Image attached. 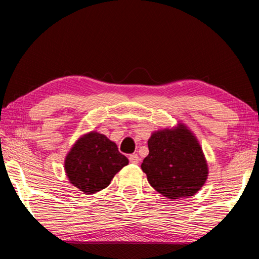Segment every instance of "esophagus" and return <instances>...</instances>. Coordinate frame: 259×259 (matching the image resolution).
<instances>
[{
    "instance_id": "1",
    "label": "esophagus",
    "mask_w": 259,
    "mask_h": 259,
    "mask_svg": "<svg viewBox=\"0 0 259 259\" xmlns=\"http://www.w3.org/2000/svg\"><path fill=\"white\" fill-rule=\"evenodd\" d=\"M129 161L131 163H138L139 162V157L136 153H133V155L129 156Z\"/></svg>"
}]
</instances>
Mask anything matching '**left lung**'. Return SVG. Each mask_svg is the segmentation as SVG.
I'll return each mask as SVG.
<instances>
[{
  "instance_id": "left-lung-1",
  "label": "left lung",
  "mask_w": 259,
  "mask_h": 259,
  "mask_svg": "<svg viewBox=\"0 0 259 259\" xmlns=\"http://www.w3.org/2000/svg\"><path fill=\"white\" fill-rule=\"evenodd\" d=\"M148 155L141 163L148 181L170 199L195 195L205 184L207 163L196 138L185 125L155 133L148 140Z\"/></svg>"
}]
</instances>
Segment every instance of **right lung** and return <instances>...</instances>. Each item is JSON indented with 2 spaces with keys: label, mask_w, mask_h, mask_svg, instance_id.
I'll return each mask as SVG.
<instances>
[{
  "label": "right lung",
  "mask_w": 259,
  "mask_h": 259,
  "mask_svg": "<svg viewBox=\"0 0 259 259\" xmlns=\"http://www.w3.org/2000/svg\"><path fill=\"white\" fill-rule=\"evenodd\" d=\"M129 163L117 145L93 131L82 137L65 159L70 183L84 194H96L111 183L114 175Z\"/></svg>",
  "instance_id": "add662e5"
}]
</instances>
